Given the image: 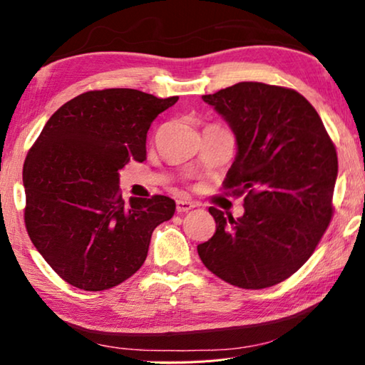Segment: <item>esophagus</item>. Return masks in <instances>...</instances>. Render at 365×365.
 Here are the masks:
<instances>
[{
  "label": "esophagus",
  "mask_w": 365,
  "mask_h": 365,
  "mask_svg": "<svg viewBox=\"0 0 365 365\" xmlns=\"http://www.w3.org/2000/svg\"><path fill=\"white\" fill-rule=\"evenodd\" d=\"M196 205L195 202H191V201H187V200H177V212H188V211H191V209H193Z\"/></svg>",
  "instance_id": "esophagus-1"
}]
</instances>
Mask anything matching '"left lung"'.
Segmentation results:
<instances>
[{"instance_id": "1", "label": "left lung", "mask_w": 365, "mask_h": 365, "mask_svg": "<svg viewBox=\"0 0 365 365\" xmlns=\"http://www.w3.org/2000/svg\"><path fill=\"white\" fill-rule=\"evenodd\" d=\"M202 100L237 137L224 190L245 195V214L209 207L215 233L197 255L233 287H274L312 256L330 225L336 148L312 104L287 86L240 82Z\"/></svg>"}]
</instances>
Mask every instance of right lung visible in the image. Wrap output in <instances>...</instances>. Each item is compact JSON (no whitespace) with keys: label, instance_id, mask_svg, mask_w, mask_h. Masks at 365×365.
I'll list each match as a JSON object with an SVG mask.
<instances>
[{"label":"right lung","instance_id":"obj_1","mask_svg":"<svg viewBox=\"0 0 365 365\" xmlns=\"http://www.w3.org/2000/svg\"><path fill=\"white\" fill-rule=\"evenodd\" d=\"M132 88L91 90L63 104L24 163L30 240L51 269L103 292L143 265L153 230L175 212L169 196L122 200L119 170L146 159L153 120L177 103Z\"/></svg>","mask_w":365,"mask_h":365}]
</instances>
